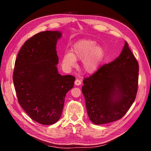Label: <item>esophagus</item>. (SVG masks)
I'll return each instance as SVG.
<instances>
[{"mask_svg": "<svg viewBox=\"0 0 151 151\" xmlns=\"http://www.w3.org/2000/svg\"><path fill=\"white\" fill-rule=\"evenodd\" d=\"M81 84V81L79 79H76L75 81V85L76 86H79Z\"/></svg>", "mask_w": 151, "mask_h": 151, "instance_id": "obj_1", "label": "esophagus"}]
</instances>
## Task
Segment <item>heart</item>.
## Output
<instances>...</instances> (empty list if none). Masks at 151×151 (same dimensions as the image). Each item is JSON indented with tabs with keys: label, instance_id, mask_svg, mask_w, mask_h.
I'll list each match as a JSON object with an SVG mask.
<instances>
[{
	"label": "heart",
	"instance_id": "heart-1",
	"mask_svg": "<svg viewBox=\"0 0 151 151\" xmlns=\"http://www.w3.org/2000/svg\"><path fill=\"white\" fill-rule=\"evenodd\" d=\"M96 41L91 39H82L75 43L70 52L63 57L62 63L67 68L76 66V60H82V69L87 74H93L101 64L104 55V50L96 45Z\"/></svg>",
	"mask_w": 151,
	"mask_h": 151
}]
</instances>
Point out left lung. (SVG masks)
<instances>
[{
    "mask_svg": "<svg viewBox=\"0 0 151 151\" xmlns=\"http://www.w3.org/2000/svg\"><path fill=\"white\" fill-rule=\"evenodd\" d=\"M139 63L125 42L115 60L84 78L82 88L90 120L96 125L120 119L135 101Z\"/></svg>",
    "mask_w": 151,
    "mask_h": 151,
    "instance_id": "8db88e82",
    "label": "left lung"
}]
</instances>
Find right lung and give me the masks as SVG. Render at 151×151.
Wrapping results in <instances>:
<instances>
[{
    "label": "right lung",
    "instance_id": "right-lung-1",
    "mask_svg": "<svg viewBox=\"0 0 151 151\" xmlns=\"http://www.w3.org/2000/svg\"><path fill=\"white\" fill-rule=\"evenodd\" d=\"M60 31L36 34L22 45L17 54L13 82L21 106L32 120L52 125L61 116L67 93L75 77L59 74L56 45Z\"/></svg>",
    "mask_w": 151,
    "mask_h": 151
}]
</instances>
